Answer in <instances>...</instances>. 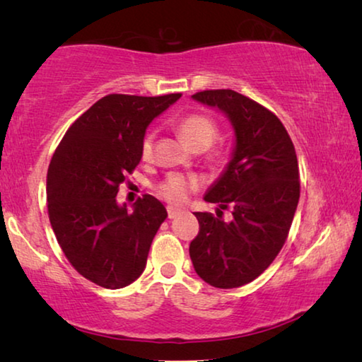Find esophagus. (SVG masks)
<instances>
[{
    "label": "esophagus",
    "mask_w": 362,
    "mask_h": 362,
    "mask_svg": "<svg viewBox=\"0 0 362 362\" xmlns=\"http://www.w3.org/2000/svg\"><path fill=\"white\" fill-rule=\"evenodd\" d=\"M182 211L177 209V207H173V206H168V217L169 218H175L177 216H179Z\"/></svg>",
    "instance_id": "esophagus-1"
}]
</instances>
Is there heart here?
<instances>
[{
	"instance_id": "obj_1",
	"label": "heart",
	"mask_w": 362,
	"mask_h": 362,
	"mask_svg": "<svg viewBox=\"0 0 362 362\" xmlns=\"http://www.w3.org/2000/svg\"><path fill=\"white\" fill-rule=\"evenodd\" d=\"M177 132L193 150L203 151L216 142V139L218 137V124L212 116L206 113H189L179 121ZM153 142H155L153 132H146L142 139V144H140L142 158L151 156ZM198 187L199 180L193 175L170 174L156 187V193L170 204H183L192 192L198 189Z\"/></svg>"
}]
</instances>
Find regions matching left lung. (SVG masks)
I'll use <instances>...</instances> for the list:
<instances>
[{"label": "left lung", "mask_w": 362, "mask_h": 362, "mask_svg": "<svg viewBox=\"0 0 362 362\" xmlns=\"http://www.w3.org/2000/svg\"><path fill=\"white\" fill-rule=\"evenodd\" d=\"M223 112L235 129V150L204 199L231 207V222L194 212L199 233L189 244L194 272L207 284L233 289L254 281L276 259L300 198L296 148L283 122L260 103L231 89L193 95Z\"/></svg>", "instance_id": "obj_1"}]
</instances>
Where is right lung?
<instances>
[{
	"label": "right lung",
	"mask_w": 362,
	"mask_h": 362,
	"mask_svg": "<svg viewBox=\"0 0 362 362\" xmlns=\"http://www.w3.org/2000/svg\"><path fill=\"white\" fill-rule=\"evenodd\" d=\"M182 94H110L73 122L47 169V212L71 267L94 284L121 289L146 265L153 238L168 212L151 194L134 212L116 194L142 159L146 126Z\"/></svg>",
	"instance_id": "right-lung-1"
}]
</instances>
